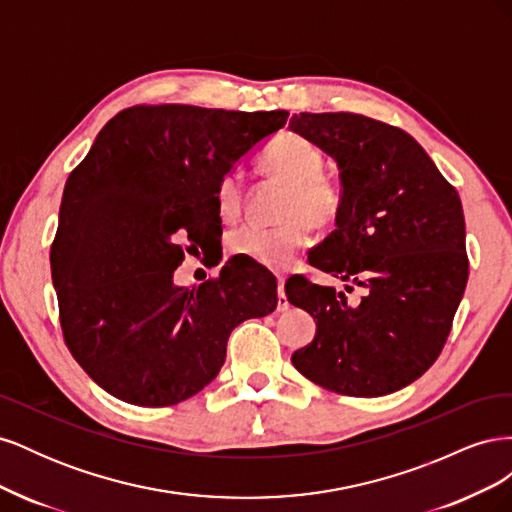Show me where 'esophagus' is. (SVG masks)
<instances>
[{
    "label": "esophagus",
    "instance_id": "esophagus-1",
    "mask_svg": "<svg viewBox=\"0 0 512 512\" xmlns=\"http://www.w3.org/2000/svg\"><path fill=\"white\" fill-rule=\"evenodd\" d=\"M284 284H286V282L280 277V280H277V312H288V307H290V303H288V299H286Z\"/></svg>",
    "mask_w": 512,
    "mask_h": 512
}]
</instances>
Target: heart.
Instances as JSON below:
<instances>
[{
    "mask_svg": "<svg viewBox=\"0 0 512 512\" xmlns=\"http://www.w3.org/2000/svg\"><path fill=\"white\" fill-rule=\"evenodd\" d=\"M260 173L286 185L280 209L282 224L275 228L243 226L228 235L230 254L256 262L271 271H288L309 243V226L329 228L344 207L339 185L324 177L322 153L297 132H282L262 151ZM243 183L239 175L226 173L215 183L213 203L224 222H237L243 213Z\"/></svg>",
    "mask_w": 512,
    "mask_h": 512,
    "instance_id": "heart-1",
    "label": "heart"
}]
</instances>
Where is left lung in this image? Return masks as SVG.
Returning a JSON list of instances; mask_svg holds the SVG:
<instances>
[{
    "instance_id": "left-lung-1",
    "label": "left lung",
    "mask_w": 512,
    "mask_h": 512,
    "mask_svg": "<svg viewBox=\"0 0 512 512\" xmlns=\"http://www.w3.org/2000/svg\"><path fill=\"white\" fill-rule=\"evenodd\" d=\"M290 130L337 160L344 207L307 260L346 284L337 292L305 275L286 282L288 301L316 320V337L292 365L339 395L395 393L436 363L468 284L459 194L425 149L389 123L299 113ZM354 287L362 297L350 300Z\"/></svg>"
}]
</instances>
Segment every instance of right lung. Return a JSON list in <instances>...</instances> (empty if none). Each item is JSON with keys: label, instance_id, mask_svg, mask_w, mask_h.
I'll use <instances>...</instances> for the list:
<instances>
[{"label": "right lung", "instance_id": "add662e5", "mask_svg": "<svg viewBox=\"0 0 512 512\" xmlns=\"http://www.w3.org/2000/svg\"><path fill=\"white\" fill-rule=\"evenodd\" d=\"M286 119L136 104L70 173L51 275L66 346L106 393L143 408L179 404L220 374L239 322L277 307L275 277L247 258L194 288L173 275L185 252L222 235L215 183Z\"/></svg>", "mask_w": 512, "mask_h": 512}]
</instances>
